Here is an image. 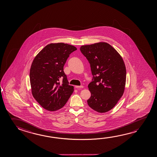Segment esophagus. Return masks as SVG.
<instances>
[{"label":"esophagus","instance_id":"esophagus-1","mask_svg":"<svg viewBox=\"0 0 157 157\" xmlns=\"http://www.w3.org/2000/svg\"><path fill=\"white\" fill-rule=\"evenodd\" d=\"M75 87L77 88V89H80V88H82L83 86H82V85H80V86H75Z\"/></svg>","mask_w":157,"mask_h":157}]
</instances>
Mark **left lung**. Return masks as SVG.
<instances>
[{
	"instance_id": "left-lung-1",
	"label": "left lung",
	"mask_w": 157,
	"mask_h": 157,
	"mask_svg": "<svg viewBox=\"0 0 157 157\" xmlns=\"http://www.w3.org/2000/svg\"><path fill=\"white\" fill-rule=\"evenodd\" d=\"M90 64L93 75L88 85L90 108L99 113L110 111L123 95L126 68L123 59L111 45L100 42L80 48Z\"/></svg>"
}]
</instances>
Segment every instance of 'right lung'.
Instances as JSON below:
<instances>
[{"label":"right lung","instance_id":"add662e5","mask_svg":"<svg viewBox=\"0 0 157 157\" xmlns=\"http://www.w3.org/2000/svg\"><path fill=\"white\" fill-rule=\"evenodd\" d=\"M75 46L62 43L45 46L34 58L29 78L32 94L44 109L55 111L62 108L74 91L69 85L63 66ZM63 78L62 83L59 79Z\"/></svg>","mask_w":157,"mask_h":157}]
</instances>
